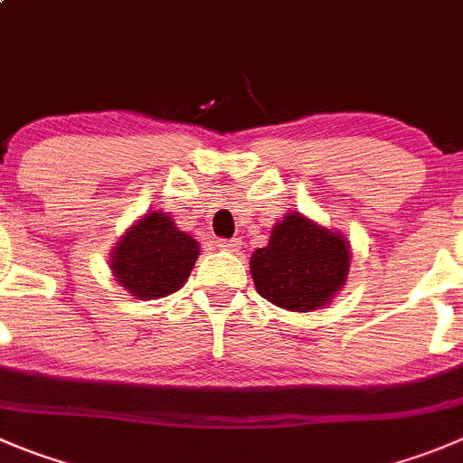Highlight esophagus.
<instances>
[{
  "label": "esophagus",
  "mask_w": 463,
  "mask_h": 463,
  "mask_svg": "<svg viewBox=\"0 0 463 463\" xmlns=\"http://www.w3.org/2000/svg\"><path fill=\"white\" fill-rule=\"evenodd\" d=\"M217 246L222 251L235 253L237 249H240V240H235V237H232V240H217Z\"/></svg>",
  "instance_id": "obj_1"
}]
</instances>
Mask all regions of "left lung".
Instances as JSON below:
<instances>
[{
    "label": "left lung",
    "mask_w": 463,
    "mask_h": 463,
    "mask_svg": "<svg viewBox=\"0 0 463 463\" xmlns=\"http://www.w3.org/2000/svg\"><path fill=\"white\" fill-rule=\"evenodd\" d=\"M349 244L299 212H290L271 231L269 244L251 256L256 290L285 310L308 313L345 285Z\"/></svg>",
    "instance_id": "1"
}]
</instances>
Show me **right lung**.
<instances>
[{"mask_svg": "<svg viewBox=\"0 0 463 463\" xmlns=\"http://www.w3.org/2000/svg\"><path fill=\"white\" fill-rule=\"evenodd\" d=\"M198 258V241L164 212H150L118 241L111 269L125 290L155 299L180 290Z\"/></svg>", "mask_w": 463, "mask_h": 463, "instance_id": "obj_1", "label": "right lung"}]
</instances>
